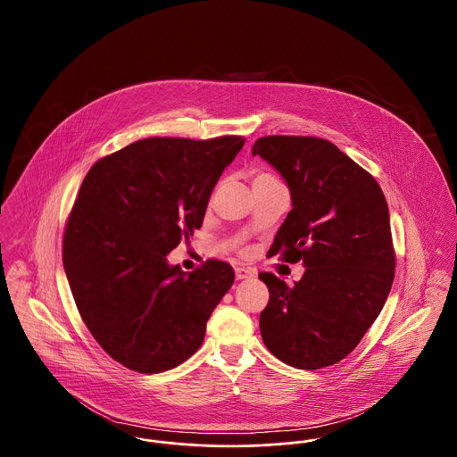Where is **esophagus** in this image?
I'll return each instance as SVG.
<instances>
[{
	"mask_svg": "<svg viewBox=\"0 0 457 457\" xmlns=\"http://www.w3.org/2000/svg\"><path fill=\"white\" fill-rule=\"evenodd\" d=\"M235 274H237V279L243 281V279H250L255 276V272L252 269H246V267H237L235 269Z\"/></svg>",
	"mask_w": 457,
	"mask_h": 457,
	"instance_id": "1",
	"label": "esophagus"
}]
</instances>
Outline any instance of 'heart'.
<instances>
[{"label": "heart", "mask_w": 457, "mask_h": 457, "mask_svg": "<svg viewBox=\"0 0 457 457\" xmlns=\"http://www.w3.org/2000/svg\"><path fill=\"white\" fill-rule=\"evenodd\" d=\"M262 181H276L270 174L267 173H257L253 178V183H262Z\"/></svg>", "instance_id": "1"}]
</instances>
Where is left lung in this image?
I'll return each mask as SVG.
<instances>
[{"mask_svg":"<svg viewBox=\"0 0 457 457\" xmlns=\"http://www.w3.org/2000/svg\"><path fill=\"white\" fill-rule=\"evenodd\" d=\"M253 155L283 176L293 209L269 255L303 262L293 287L263 272V345L302 370L334 365L358 346L389 296L394 248L386 196L371 174L315 137H262Z\"/></svg>","mask_w":457,"mask_h":457,"instance_id":"left-lung-1","label":"left lung"}]
</instances>
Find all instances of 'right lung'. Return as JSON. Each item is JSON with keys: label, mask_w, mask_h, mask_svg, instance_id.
<instances>
[{"label": "right lung", "mask_w": 457, "mask_h": 457, "mask_svg": "<svg viewBox=\"0 0 457 457\" xmlns=\"http://www.w3.org/2000/svg\"><path fill=\"white\" fill-rule=\"evenodd\" d=\"M245 145L144 138L97 161L66 222L63 265L77 308L112 360L140 373L187 361L235 283L229 263L183 272L168 253L204 222L219 176Z\"/></svg>", "instance_id": "right-lung-1"}]
</instances>
